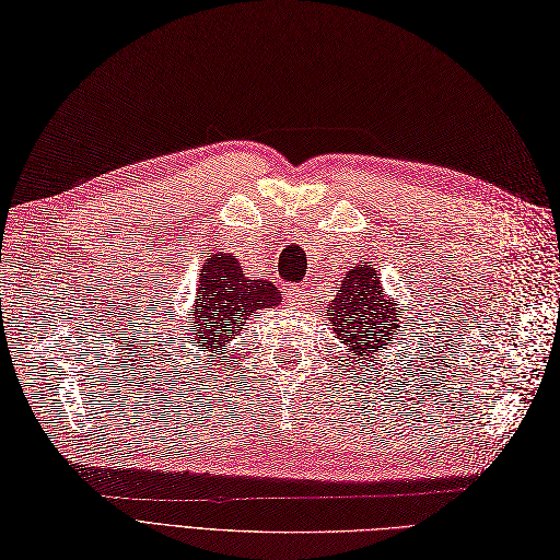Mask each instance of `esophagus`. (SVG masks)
<instances>
[{
	"instance_id": "esophagus-1",
	"label": "esophagus",
	"mask_w": 560,
	"mask_h": 560,
	"mask_svg": "<svg viewBox=\"0 0 560 560\" xmlns=\"http://www.w3.org/2000/svg\"><path fill=\"white\" fill-rule=\"evenodd\" d=\"M285 298L291 302V306H304L306 300H310V291H304L300 285H291L285 288Z\"/></svg>"
}]
</instances>
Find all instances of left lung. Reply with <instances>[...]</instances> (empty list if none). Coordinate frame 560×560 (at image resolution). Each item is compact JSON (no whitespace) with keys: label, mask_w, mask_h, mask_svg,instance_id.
<instances>
[{"label":"left lung","mask_w":560,"mask_h":560,"mask_svg":"<svg viewBox=\"0 0 560 560\" xmlns=\"http://www.w3.org/2000/svg\"><path fill=\"white\" fill-rule=\"evenodd\" d=\"M326 314L355 365L358 360L365 363L372 353L388 349L402 318L400 306L384 295L376 269L368 262L355 265L345 275Z\"/></svg>","instance_id":"obj_1"}]
</instances>
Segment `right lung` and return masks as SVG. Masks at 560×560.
I'll return each instance as SVG.
<instances>
[{"mask_svg":"<svg viewBox=\"0 0 560 560\" xmlns=\"http://www.w3.org/2000/svg\"><path fill=\"white\" fill-rule=\"evenodd\" d=\"M279 302L277 285L267 279L244 277L234 256H209L197 281V300L188 320L192 347L221 351L240 332L248 316L258 310H272Z\"/></svg>","mask_w":560,"mask_h":560,"instance_id":"add662e5","label":"right lung"}]
</instances>
